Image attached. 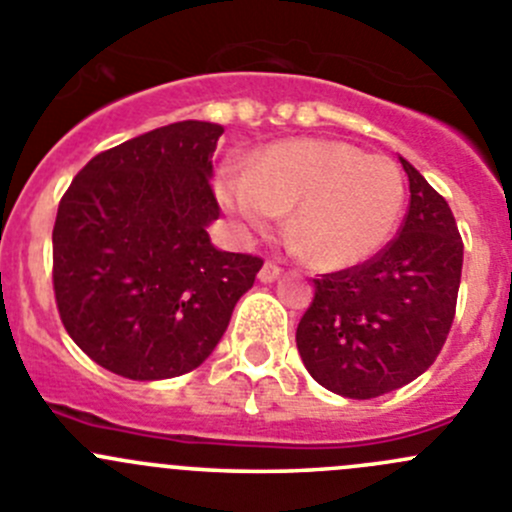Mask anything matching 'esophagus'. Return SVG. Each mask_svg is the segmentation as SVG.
Returning <instances> with one entry per match:
<instances>
[{
	"instance_id": "esophagus-1",
	"label": "esophagus",
	"mask_w": 512,
	"mask_h": 512,
	"mask_svg": "<svg viewBox=\"0 0 512 512\" xmlns=\"http://www.w3.org/2000/svg\"><path fill=\"white\" fill-rule=\"evenodd\" d=\"M280 275H282V267L277 265V262H272V260H267L265 265H262V270H260V280L262 282H272V280H277Z\"/></svg>"
}]
</instances>
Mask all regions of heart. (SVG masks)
Segmentation results:
<instances>
[{
    "label": "heart",
    "instance_id": "b5f03b06",
    "mask_svg": "<svg viewBox=\"0 0 512 512\" xmlns=\"http://www.w3.org/2000/svg\"><path fill=\"white\" fill-rule=\"evenodd\" d=\"M220 200L247 232L270 230L280 212L287 240L320 270H345L375 255L398 227L405 182L388 157L330 140L267 147L245 172L220 182Z\"/></svg>",
    "mask_w": 512,
    "mask_h": 512
}]
</instances>
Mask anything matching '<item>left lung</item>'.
Segmentation results:
<instances>
[{"label":"left lung","mask_w":512,"mask_h":512,"mask_svg":"<svg viewBox=\"0 0 512 512\" xmlns=\"http://www.w3.org/2000/svg\"><path fill=\"white\" fill-rule=\"evenodd\" d=\"M410 202L398 235L370 260L315 280L297 350L322 388L355 400L423 375L455 320L463 237L445 197L410 162Z\"/></svg>","instance_id":"left-lung-1"}]
</instances>
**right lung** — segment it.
I'll return each instance as SVG.
<instances>
[{
    "label": "right lung",
    "instance_id": "obj_1",
    "mask_svg": "<svg viewBox=\"0 0 512 512\" xmlns=\"http://www.w3.org/2000/svg\"><path fill=\"white\" fill-rule=\"evenodd\" d=\"M220 124L175 122L99 152L59 200L52 285L64 330L130 380L207 360L262 260L212 247Z\"/></svg>",
    "mask_w": 512,
    "mask_h": 512
}]
</instances>
